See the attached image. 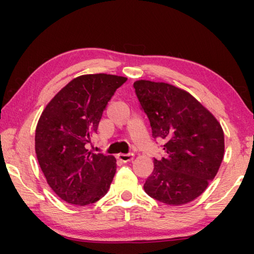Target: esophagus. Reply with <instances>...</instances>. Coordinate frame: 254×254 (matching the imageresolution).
<instances>
[{
    "label": "esophagus",
    "instance_id": "34e87169",
    "mask_svg": "<svg viewBox=\"0 0 254 254\" xmlns=\"http://www.w3.org/2000/svg\"><path fill=\"white\" fill-rule=\"evenodd\" d=\"M133 153H128V154H123V153H120V154H118V159L120 161H122V162H128V161H131L132 159H133Z\"/></svg>",
    "mask_w": 254,
    "mask_h": 254
}]
</instances>
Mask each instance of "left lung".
I'll return each mask as SVG.
<instances>
[{
  "label": "left lung",
  "instance_id": "8db88e82",
  "mask_svg": "<svg viewBox=\"0 0 254 254\" xmlns=\"http://www.w3.org/2000/svg\"><path fill=\"white\" fill-rule=\"evenodd\" d=\"M141 109L154 139L165 142V157L153 160L144 191L167 205H185L200 196L224 157L220 122L188 92L167 83L134 81Z\"/></svg>",
  "mask_w": 254,
  "mask_h": 254
}]
</instances>
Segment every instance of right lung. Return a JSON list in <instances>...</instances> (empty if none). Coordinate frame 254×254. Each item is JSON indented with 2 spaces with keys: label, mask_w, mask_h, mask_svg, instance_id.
I'll list each match as a JSON object with an SVG mask.
<instances>
[{
  "label": "right lung",
  "mask_w": 254,
  "mask_h": 254,
  "mask_svg": "<svg viewBox=\"0 0 254 254\" xmlns=\"http://www.w3.org/2000/svg\"><path fill=\"white\" fill-rule=\"evenodd\" d=\"M127 77L81 75L60 89L47 104L34 136L39 166L50 188L77 206L104 196L117 171L113 156L86 149L96 133L103 111Z\"/></svg>",
  "instance_id": "add662e5"
}]
</instances>
